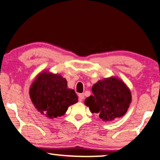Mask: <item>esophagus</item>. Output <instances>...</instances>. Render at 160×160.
Masks as SVG:
<instances>
[{
    "label": "esophagus",
    "instance_id": "34e87169",
    "mask_svg": "<svg viewBox=\"0 0 160 160\" xmlns=\"http://www.w3.org/2000/svg\"><path fill=\"white\" fill-rule=\"evenodd\" d=\"M84 98H85V94H78V100H79L80 101H82Z\"/></svg>",
    "mask_w": 160,
    "mask_h": 160
}]
</instances>
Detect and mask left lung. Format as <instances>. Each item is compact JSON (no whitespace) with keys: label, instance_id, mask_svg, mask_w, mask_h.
Instances as JSON below:
<instances>
[{"label":"left lung","instance_id":"1","mask_svg":"<svg viewBox=\"0 0 160 160\" xmlns=\"http://www.w3.org/2000/svg\"><path fill=\"white\" fill-rule=\"evenodd\" d=\"M93 95L85 103L90 111L97 113L103 121H112L125 114L132 101L129 89L115 77L104 78L93 85Z\"/></svg>","mask_w":160,"mask_h":160}]
</instances>
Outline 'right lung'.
<instances>
[{
    "mask_svg": "<svg viewBox=\"0 0 160 160\" xmlns=\"http://www.w3.org/2000/svg\"><path fill=\"white\" fill-rule=\"evenodd\" d=\"M29 94L36 109L51 119L64 115L68 107L76 103L78 99L74 90L67 88L65 78L46 71L37 75Z\"/></svg>",
    "mask_w": 160,
    "mask_h": 160,
    "instance_id": "right-lung-1",
    "label": "right lung"
}]
</instances>
